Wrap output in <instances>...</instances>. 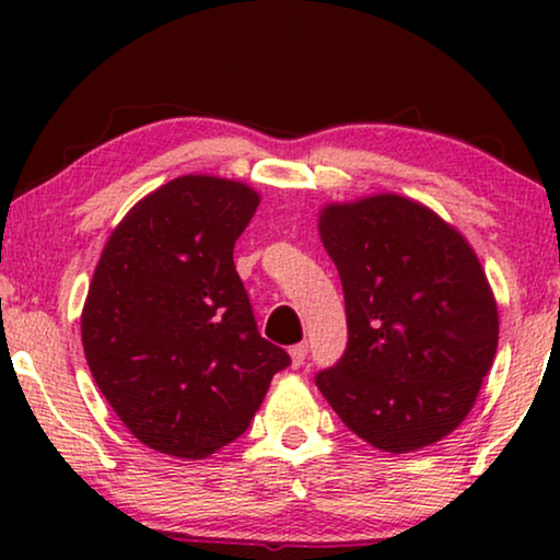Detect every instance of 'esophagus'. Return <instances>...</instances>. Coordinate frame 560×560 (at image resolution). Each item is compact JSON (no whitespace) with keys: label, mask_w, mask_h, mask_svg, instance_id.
<instances>
[{"label":"esophagus","mask_w":560,"mask_h":560,"mask_svg":"<svg viewBox=\"0 0 560 560\" xmlns=\"http://www.w3.org/2000/svg\"><path fill=\"white\" fill-rule=\"evenodd\" d=\"M305 357H308V343H295V347L290 349V362H293L295 370L305 362Z\"/></svg>","instance_id":"esophagus-1"}]
</instances>
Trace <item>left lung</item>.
Returning a JSON list of instances; mask_svg holds the SVG:
<instances>
[{
    "mask_svg": "<svg viewBox=\"0 0 560 560\" xmlns=\"http://www.w3.org/2000/svg\"><path fill=\"white\" fill-rule=\"evenodd\" d=\"M320 242L347 301L349 341L316 385L349 431L389 454L441 441L469 416L500 339L469 242L412 198L328 203Z\"/></svg>",
    "mask_w": 560,
    "mask_h": 560,
    "instance_id": "left-lung-1",
    "label": "left lung"
}]
</instances>
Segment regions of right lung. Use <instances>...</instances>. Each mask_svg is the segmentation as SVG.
Here are the masks:
<instances>
[{"mask_svg": "<svg viewBox=\"0 0 560 560\" xmlns=\"http://www.w3.org/2000/svg\"><path fill=\"white\" fill-rule=\"evenodd\" d=\"M259 206L247 183L180 175L114 229L81 313L89 370L129 433L206 458L249 428L290 357L257 331L234 242Z\"/></svg>", "mask_w": 560, "mask_h": 560, "instance_id": "right-lung-1", "label": "right lung"}]
</instances>
